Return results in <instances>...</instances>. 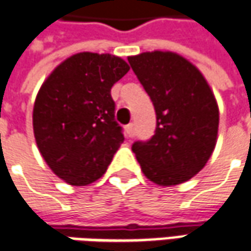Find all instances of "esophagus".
I'll list each match as a JSON object with an SVG mask.
<instances>
[{
    "instance_id": "1",
    "label": "esophagus",
    "mask_w": 251,
    "mask_h": 251,
    "mask_svg": "<svg viewBox=\"0 0 251 251\" xmlns=\"http://www.w3.org/2000/svg\"><path fill=\"white\" fill-rule=\"evenodd\" d=\"M125 131H126V136H127V137H133V136H134V125H133V124L126 125Z\"/></svg>"
}]
</instances>
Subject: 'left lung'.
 <instances>
[{"mask_svg": "<svg viewBox=\"0 0 251 251\" xmlns=\"http://www.w3.org/2000/svg\"><path fill=\"white\" fill-rule=\"evenodd\" d=\"M156 113L155 134L136 141L144 175L162 186L179 185L200 173L215 150L219 108L201 72L171 51L127 58Z\"/></svg>", "mask_w": 251, "mask_h": 251, "instance_id": "1", "label": "left lung"}]
</instances>
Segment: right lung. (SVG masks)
<instances>
[{
  "label": "right lung",
  "instance_id": "1",
  "mask_svg": "<svg viewBox=\"0 0 251 251\" xmlns=\"http://www.w3.org/2000/svg\"><path fill=\"white\" fill-rule=\"evenodd\" d=\"M129 69L111 54L78 52L40 87L32 114L36 145L52 173L69 185L99 179L124 143L111 88Z\"/></svg>",
  "mask_w": 251,
  "mask_h": 251
}]
</instances>
